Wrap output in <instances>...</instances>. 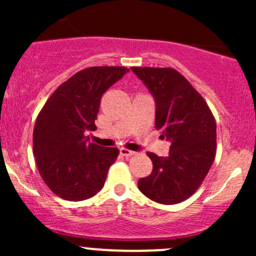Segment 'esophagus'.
I'll return each mask as SVG.
<instances>
[{"label":"esophagus","mask_w":256,"mask_h":256,"mask_svg":"<svg viewBox=\"0 0 256 256\" xmlns=\"http://www.w3.org/2000/svg\"><path fill=\"white\" fill-rule=\"evenodd\" d=\"M120 154L124 157H131L135 154V152L130 151V150H128V148H120Z\"/></svg>","instance_id":"esophagus-1"}]
</instances>
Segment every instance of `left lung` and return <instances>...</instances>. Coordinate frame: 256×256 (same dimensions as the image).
<instances>
[{"instance_id":"1","label":"left lung","mask_w":256,"mask_h":256,"mask_svg":"<svg viewBox=\"0 0 256 256\" xmlns=\"http://www.w3.org/2000/svg\"><path fill=\"white\" fill-rule=\"evenodd\" d=\"M156 99V128L171 141L168 156L147 152L154 168L138 190L161 204L190 198L204 180L216 154V124L202 95L174 68L132 66Z\"/></svg>"}]
</instances>
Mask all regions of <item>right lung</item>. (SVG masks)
I'll return each mask as SVG.
<instances>
[{"label":"right lung","mask_w":256,"mask_h":256,"mask_svg":"<svg viewBox=\"0 0 256 256\" xmlns=\"http://www.w3.org/2000/svg\"><path fill=\"white\" fill-rule=\"evenodd\" d=\"M125 66H90L59 85L36 120L33 154L40 177L63 200H84L102 190L116 147L90 142L85 134L96 128L100 100Z\"/></svg>","instance_id":"obj_1"}]
</instances>
